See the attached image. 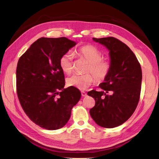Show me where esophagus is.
I'll return each instance as SVG.
<instances>
[{
    "label": "esophagus",
    "instance_id": "1",
    "mask_svg": "<svg viewBox=\"0 0 159 159\" xmlns=\"http://www.w3.org/2000/svg\"><path fill=\"white\" fill-rule=\"evenodd\" d=\"M81 95H82L83 97H85V96H87V93H86L85 92V91H81Z\"/></svg>",
    "mask_w": 159,
    "mask_h": 159
}]
</instances>
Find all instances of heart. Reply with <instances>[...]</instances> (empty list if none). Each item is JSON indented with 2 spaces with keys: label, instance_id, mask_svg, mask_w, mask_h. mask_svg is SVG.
<instances>
[{
  "label": "heart",
  "instance_id": "1",
  "mask_svg": "<svg viewBox=\"0 0 159 159\" xmlns=\"http://www.w3.org/2000/svg\"><path fill=\"white\" fill-rule=\"evenodd\" d=\"M77 54L81 57L88 61L89 64L86 68V74H75L67 80L69 86H73L81 90L86 89L95 83L105 81L111 70V64L107 60L102 58L103 54L98 48L88 44L80 47ZM74 54L67 52L62 55L59 60L60 68L66 74H70L74 70Z\"/></svg>",
  "mask_w": 159,
  "mask_h": 159
}]
</instances>
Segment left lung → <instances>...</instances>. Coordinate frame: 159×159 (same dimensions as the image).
I'll return each mask as SVG.
<instances>
[{
	"label": "left lung",
	"instance_id": "obj_1",
	"mask_svg": "<svg viewBox=\"0 0 159 159\" xmlns=\"http://www.w3.org/2000/svg\"><path fill=\"white\" fill-rule=\"evenodd\" d=\"M93 40L109 50L111 70L99 85L103 91L91 90L88 93L95 101L89 113L98 125L113 128L127 121L137 107L141 90V67L131 50L117 38Z\"/></svg>",
	"mask_w": 159,
	"mask_h": 159
}]
</instances>
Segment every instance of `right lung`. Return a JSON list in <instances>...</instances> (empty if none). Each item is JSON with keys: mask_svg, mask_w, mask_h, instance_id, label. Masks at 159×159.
I'll return each mask as SVG.
<instances>
[{"mask_svg": "<svg viewBox=\"0 0 159 159\" xmlns=\"http://www.w3.org/2000/svg\"><path fill=\"white\" fill-rule=\"evenodd\" d=\"M75 44L66 37L40 38L18 60V98L27 116L40 127H63L80 99L78 88H64V74L59 64L60 57Z\"/></svg>", "mask_w": 159, "mask_h": 159, "instance_id": "obj_1", "label": "right lung"}]
</instances>
